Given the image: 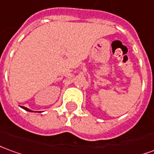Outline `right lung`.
I'll use <instances>...</instances> for the list:
<instances>
[{
  "label": "right lung",
  "mask_w": 154,
  "mask_h": 154,
  "mask_svg": "<svg viewBox=\"0 0 154 154\" xmlns=\"http://www.w3.org/2000/svg\"><path fill=\"white\" fill-rule=\"evenodd\" d=\"M22 107L23 109H25L26 111H28V112H33V111L30 110V109H29V108H27V107Z\"/></svg>",
  "instance_id": "add662e5"
}]
</instances>
